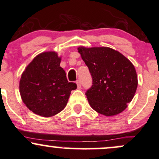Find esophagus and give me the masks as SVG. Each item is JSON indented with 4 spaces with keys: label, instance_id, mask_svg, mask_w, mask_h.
<instances>
[{
    "label": "esophagus",
    "instance_id": "1",
    "mask_svg": "<svg viewBox=\"0 0 159 159\" xmlns=\"http://www.w3.org/2000/svg\"><path fill=\"white\" fill-rule=\"evenodd\" d=\"M76 85H77L78 89H80V88H81V83H80V80H76Z\"/></svg>",
    "mask_w": 159,
    "mask_h": 159
}]
</instances>
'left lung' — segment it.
Masks as SVG:
<instances>
[{
    "label": "left lung",
    "instance_id": "left-lung-1",
    "mask_svg": "<svg viewBox=\"0 0 159 159\" xmlns=\"http://www.w3.org/2000/svg\"><path fill=\"white\" fill-rule=\"evenodd\" d=\"M78 51L92 78V85L85 92L91 108L106 116L124 111L138 86L137 74L131 61L106 47H81Z\"/></svg>",
    "mask_w": 159,
    "mask_h": 159
}]
</instances>
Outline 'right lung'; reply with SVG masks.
Returning a JSON list of instances; mask_svg holds the SVG:
<instances>
[{
    "label": "right lung",
    "instance_id": "add662e5",
    "mask_svg": "<svg viewBox=\"0 0 159 159\" xmlns=\"http://www.w3.org/2000/svg\"><path fill=\"white\" fill-rule=\"evenodd\" d=\"M55 52H45L34 58L20 80V94L27 107L42 117H51L64 109L70 91L76 89L69 83Z\"/></svg>",
    "mask_w": 159,
    "mask_h": 159
}]
</instances>
